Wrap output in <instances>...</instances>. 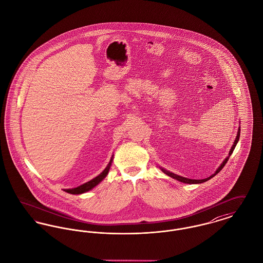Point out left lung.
<instances>
[{"mask_svg": "<svg viewBox=\"0 0 263 263\" xmlns=\"http://www.w3.org/2000/svg\"><path fill=\"white\" fill-rule=\"evenodd\" d=\"M239 137H240V125H239V127H238V129H237V136H236L235 140H234V142H233V144H232V146H231V148H230V151H229V154H228V157H227L226 159L223 160V162L218 166V168L215 171V173H214V174H212L210 176L206 177V178H204V179H191V178H186V177H183V176H180V175H175L174 173H171V172H168V171L164 170V168H163V167H161V166H159V168H160V171H161L163 174H165V175H168V176H171V177H173V178H175V179L178 180V181H180V182H183V183L196 184V183H202V182H205V181L210 180V178H212L214 175H217V174H218V173L223 168V166H224V165H226V163L228 162V158H229V157L232 155V153H233V151H234V148H235V146H236V144H237V142H238V140H239Z\"/></svg>", "mask_w": 263, "mask_h": 263, "instance_id": "1", "label": "left lung"}]
</instances>
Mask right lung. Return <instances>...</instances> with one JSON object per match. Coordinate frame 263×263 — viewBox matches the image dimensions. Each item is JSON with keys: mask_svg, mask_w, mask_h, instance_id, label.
<instances>
[{"mask_svg": "<svg viewBox=\"0 0 263 263\" xmlns=\"http://www.w3.org/2000/svg\"><path fill=\"white\" fill-rule=\"evenodd\" d=\"M112 159H114V155L111 156L110 160H109V162H108V164L106 165V167H105V170H104L100 175H98V176H96L95 178L90 179L89 181L84 183V184H82V185H79V186L73 187V189L64 190V191H65L66 193H70V194H81V193H87L88 191L92 190V189H93L95 186H97L102 180H104V178H105V176L108 174L109 168H110V166H111Z\"/></svg>", "mask_w": 263, "mask_h": 263, "instance_id": "right-lung-1", "label": "right lung"}]
</instances>
